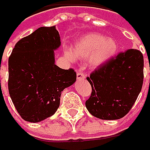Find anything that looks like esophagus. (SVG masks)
I'll return each instance as SVG.
<instances>
[{"instance_id": "obj_1", "label": "esophagus", "mask_w": 150, "mask_h": 150, "mask_svg": "<svg viewBox=\"0 0 150 150\" xmlns=\"http://www.w3.org/2000/svg\"><path fill=\"white\" fill-rule=\"evenodd\" d=\"M76 79H77V81L84 80V79H85V75H83V74H81V73H77V75H76Z\"/></svg>"}]
</instances>
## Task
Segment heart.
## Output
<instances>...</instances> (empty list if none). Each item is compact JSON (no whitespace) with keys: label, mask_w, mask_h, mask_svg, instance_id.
Instances as JSON below:
<instances>
[{"label":"heart","mask_w":150,"mask_h":150,"mask_svg":"<svg viewBox=\"0 0 150 150\" xmlns=\"http://www.w3.org/2000/svg\"><path fill=\"white\" fill-rule=\"evenodd\" d=\"M118 44L112 37H106L99 33H90L81 37L72 48L65 51V56L75 62L89 59V64L94 69H98L109 62L116 54Z\"/></svg>","instance_id":"b5f03b06"}]
</instances>
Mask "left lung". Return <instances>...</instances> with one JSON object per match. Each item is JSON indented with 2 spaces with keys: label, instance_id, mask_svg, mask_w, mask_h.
Listing matches in <instances>:
<instances>
[{
  "label": "left lung",
  "instance_id": "left-lung-1",
  "mask_svg": "<svg viewBox=\"0 0 150 150\" xmlns=\"http://www.w3.org/2000/svg\"><path fill=\"white\" fill-rule=\"evenodd\" d=\"M143 55L136 49L119 54L87 78L92 87L86 101L88 112L101 120L125 116L135 103L143 82Z\"/></svg>",
  "mask_w": 150,
  "mask_h": 150
}]
</instances>
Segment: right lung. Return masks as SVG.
Segmentation results:
<instances>
[{
    "mask_svg": "<svg viewBox=\"0 0 150 150\" xmlns=\"http://www.w3.org/2000/svg\"><path fill=\"white\" fill-rule=\"evenodd\" d=\"M61 46L54 27H41L21 39L8 59V91L21 118L39 122L60 106L62 92L73 85L76 74L55 65L54 51Z\"/></svg>",
    "mask_w": 150,
    "mask_h": 150,
    "instance_id": "add662e5",
    "label": "right lung"
}]
</instances>
